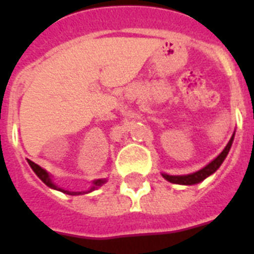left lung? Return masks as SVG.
<instances>
[{
	"instance_id": "obj_1",
	"label": "left lung",
	"mask_w": 254,
	"mask_h": 254,
	"mask_svg": "<svg viewBox=\"0 0 254 254\" xmlns=\"http://www.w3.org/2000/svg\"><path fill=\"white\" fill-rule=\"evenodd\" d=\"M233 140H234V136L230 138L229 144L222 151V154L219 155L216 159H213L209 165H207L204 169H201V170L196 171L193 174H189V176H167V174H163V177H165L167 181L171 182V184H180V185H194V184L201 182L202 180H205L208 176H211L212 173L218 170L220 165L223 163V160L226 159V156H227L230 148H231Z\"/></svg>"
}]
</instances>
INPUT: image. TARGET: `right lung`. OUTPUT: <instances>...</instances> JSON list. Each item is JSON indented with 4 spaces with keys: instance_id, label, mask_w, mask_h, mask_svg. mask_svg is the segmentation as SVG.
Here are the masks:
<instances>
[{
    "instance_id": "1",
    "label": "right lung",
    "mask_w": 254,
    "mask_h": 254,
    "mask_svg": "<svg viewBox=\"0 0 254 254\" xmlns=\"http://www.w3.org/2000/svg\"><path fill=\"white\" fill-rule=\"evenodd\" d=\"M28 163H30L31 169L35 171L36 176L39 177L42 181L46 184L47 187L53 188V189H58V190H63V189H60V188H57L56 185H54V184H53L52 180H50V177H49V174L46 173V170H43L41 166H38L36 163H34L32 160H28ZM105 182H106L105 180H98V181H95L94 187L91 188V190H94V189H96V188L100 187V185H103ZM91 190H89V191H91ZM63 191H64V193H67V194H80V193H81V191H67V190H63Z\"/></svg>"
}]
</instances>
